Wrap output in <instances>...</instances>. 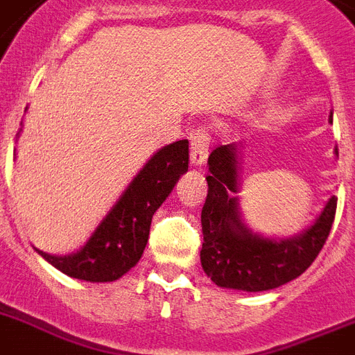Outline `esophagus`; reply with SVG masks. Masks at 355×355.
<instances>
[{"mask_svg":"<svg viewBox=\"0 0 355 355\" xmlns=\"http://www.w3.org/2000/svg\"><path fill=\"white\" fill-rule=\"evenodd\" d=\"M210 128L199 127L191 136V164L193 166H202L206 162V156L210 153Z\"/></svg>","mask_w":355,"mask_h":355,"instance_id":"34e87169","label":"esophagus"}]
</instances>
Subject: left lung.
<instances>
[{"instance_id": "left-lung-1", "label": "left lung", "mask_w": 355, "mask_h": 355, "mask_svg": "<svg viewBox=\"0 0 355 355\" xmlns=\"http://www.w3.org/2000/svg\"><path fill=\"white\" fill-rule=\"evenodd\" d=\"M208 195L202 223V269L217 286L241 291H267L300 276L319 256L336 219L337 197L313 223V227L293 239L270 241L252 236L237 214L236 147L221 145L211 150Z\"/></svg>"}]
</instances>
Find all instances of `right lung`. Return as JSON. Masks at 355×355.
<instances>
[{"instance_id": "obj_1", "label": "right lung", "mask_w": 355, "mask_h": 355, "mask_svg": "<svg viewBox=\"0 0 355 355\" xmlns=\"http://www.w3.org/2000/svg\"><path fill=\"white\" fill-rule=\"evenodd\" d=\"M189 141L166 145L136 175L85 247L71 256H40L64 275L86 282H114L138 263L155 211L188 171Z\"/></svg>"}]
</instances>
